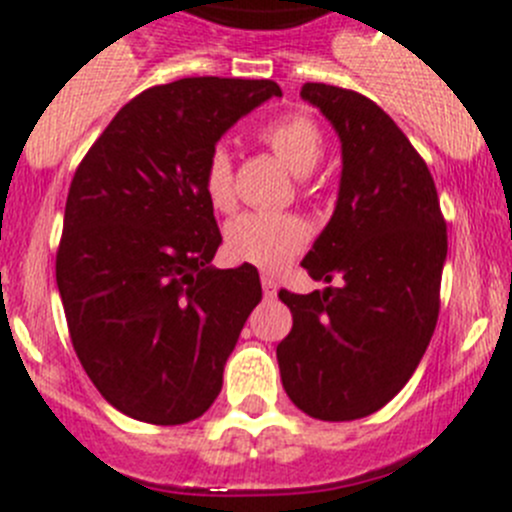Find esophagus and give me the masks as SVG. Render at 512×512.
Listing matches in <instances>:
<instances>
[{
  "label": "esophagus",
  "mask_w": 512,
  "mask_h": 512,
  "mask_svg": "<svg viewBox=\"0 0 512 512\" xmlns=\"http://www.w3.org/2000/svg\"><path fill=\"white\" fill-rule=\"evenodd\" d=\"M262 293H265V299H275L278 296V283L268 275H262Z\"/></svg>",
  "instance_id": "esophagus-1"
}]
</instances>
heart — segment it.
<instances>
[{
  "instance_id": "b5f03b06",
  "label": "heart",
  "mask_w": 512,
  "mask_h": 512,
  "mask_svg": "<svg viewBox=\"0 0 512 512\" xmlns=\"http://www.w3.org/2000/svg\"><path fill=\"white\" fill-rule=\"evenodd\" d=\"M260 141L293 175L306 177L324 157V133L306 113L278 115L260 128ZM203 190L213 208L234 206V164L224 146H213L203 167ZM309 242V224L296 213H242L226 226V252L265 273H278Z\"/></svg>"
}]
</instances>
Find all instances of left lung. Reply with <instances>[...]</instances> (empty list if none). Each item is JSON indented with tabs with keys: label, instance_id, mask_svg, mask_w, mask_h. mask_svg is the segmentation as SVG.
Wrapping results in <instances>:
<instances>
[{
	"label": "left lung",
	"instance_id": "obj_1",
	"mask_svg": "<svg viewBox=\"0 0 512 512\" xmlns=\"http://www.w3.org/2000/svg\"><path fill=\"white\" fill-rule=\"evenodd\" d=\"M342 144L337 206L309 255L314 281L340 286L278 299L293 327L278 345L291 402L317 420L368 417L399 394L433 337L448 252L433 175L389 115L368 97L306 82Z\"/></svg>",
	"mask_w": 512,
	"mask_h": 512
}]
</instances>
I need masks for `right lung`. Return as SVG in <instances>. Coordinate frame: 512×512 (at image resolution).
<instances>
[{
  "label": "right lung",
  "mask_w": 512,
  "mask_h": 512,
  "mask_svg": "<svg viewBox=\"0 0 512 512\" xmlns=\"http://www.w3.org/2000/svg\"><path fill=\"white\" fill-rule=\"evenodd\" d=\"M281 87L188 77L118 110L71 180L56 283L71 345L115 410L182 425L219 397L226 358L262 286L219 270L203 167L216 141Z\"/></svg>",
  "instance_id": "right-lung-1"
}]
</instances>
